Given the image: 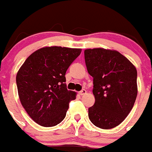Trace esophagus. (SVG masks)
Here are the masks:
<instances>
[{"mask_svg":"<svg viewBox=\"0 0 152 152\" xmlns=\"http://www.w3.org/2000/svg\"><path fill=\"white\" fill-rule=\"evenodd\" d=\"M78 93H79V94L81 96H83V95H85V94H86V89H84V88H83V89H82V90L80 91V92Z\"/></svg>","mask_w":152,"mask_h":152,"instance_id":"esophagus-1","label":"esophagus"}]
</instances>
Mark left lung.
<instances>
[{
    "label": "left lung",
    "mask_w": 152,
    "mask_h": 152,
    "mask_svg": "<svg viewBox=\"0 0 152 152\" xmlns=\"http://www.w3.org/2000/svg\"><path fill=\"white\" fill-rule=\"evenodd\" d=\"M88 74L93 77L95 104L88 108V118L96 127L115 128L133 108L137 96V69L126 57L114 50H85Z\"/></svg>",
    "instance_id": "1"
}]
</instances>
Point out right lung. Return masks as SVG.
Listing matches in <instances>:
<instances>
[{"label":"right lung","instance_id":"1","mask_svg":"<svg viewBox=\"0 0 152 152\" xmlns=\"http://www.w3.org/2000/svg\"><path fill=\"white\" fill-rule=\"evenodd\" d=\"M80 48H40L25 60L16 75L19 99L30 117L45 127L64 119L76 93L66 88L65 75L80 55Z\"/></svg>","mask_w":152,"mask_h":152}]
</instances>
